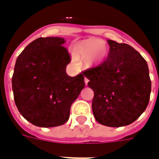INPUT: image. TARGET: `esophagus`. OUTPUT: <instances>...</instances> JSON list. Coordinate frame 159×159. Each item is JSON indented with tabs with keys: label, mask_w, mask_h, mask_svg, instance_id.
Segmentation results:
<instances>
[{
	"label": "esophagus",
	"mask_w": 159,
	"mask_h": 159,
	"mask_svg": "<svg viewBox=\"0 0 159 159\" xmlns=\"http://www.w3.org/2000/svg\"><path fill=\"white\" fill-rule=\"evenodd\" d=\"M88 81H89V80H88V78H87V77H85V78H84V82H85V84H86V85H88Z\"/></svg>",
	"instance_id": "1"
}]
</instances>
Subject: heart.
I'll return each instance as SVG.
<instances>
[{
    "label": "heart",
    "mask_w": 159,
    "mask_h": 159,
    "mask_svg": "<svg viewBox=\"0 0 159 159\" xmlns=\"http://www.w3.org/2000/svg\"><path fill=\"white\" fill-rule=\"evenodd\" d=\"M74 53L77 59L84 60L86 67H95L102 65L108 57L109 47L102 40L88 38L77 42Z\"/></svg>",
    "instance_id": "b5f03b06"
}]
</instances>
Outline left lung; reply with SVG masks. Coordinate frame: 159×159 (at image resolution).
<instances>
[{
  "label": "left lung",
  "instance_id": "obj_1",
  "mask_svg": "<svg viewBox=\"0 0 159 159\" xmlns=\"http://www.w3.org/2000/svg\"><path fill=\"white\" fill-rule=\"evenodd\" d=\"M109 56L83 72L94 92L92 108L104 126L119 128L136 121L147 108L151 80L147 61L133 47L107 40Z\"/></svg>",
  "mask_w": 159,
  "mask_h": 159
}]
</instances>
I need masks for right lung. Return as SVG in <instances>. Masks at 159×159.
<instances>
[{
  "label": "right lung",
  "mask_w": 159,
  "mask_h": 159,
  "mask_svg": "<svg viewBox=\"0 0 159 159\" xmlns=\"http://www.w3.org/2000/svg\"><path fill=\"white\" fill-rule=\"evenodd\" d=\"M63 37H39L22 51L12 76L15 103L33 125L52 128L68 120L72 102L84 88V75L70 77Z\"/></svg>",
  "instance_id": "right-lung-1"
}]
</instances>
